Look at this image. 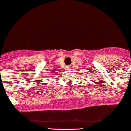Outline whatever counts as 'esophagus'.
I'll return each instance as SVG.
<instances>
[{
  "instance_id": "34e87169",
  "label": "esophagus",
  "mask_w": 131,
  "mask_h": 131,
  "mask_svg": "<svg viewBox=\"0 0 131 131\" xmlns=\"http://www.w3.org/2000/svg\"><path fill=\"white\" fill-rule=\"evenodd\" d=\"M70 68V66H68V68Z\"/></svg>"
}]
</instances>
